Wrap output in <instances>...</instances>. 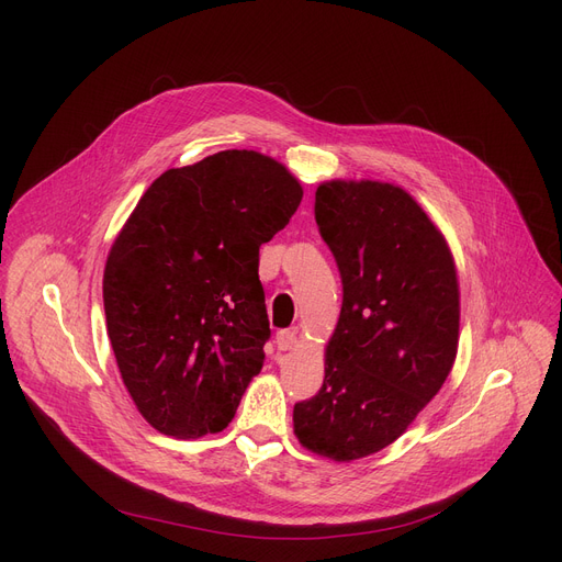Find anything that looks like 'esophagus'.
I'll use <instances>...</instances> for the list:
<instances>
[{"label": "esophagus", "instance_id": "34e87169", "mask_svg": "<svg viewBox=\"0 0 562 562\" xmlns=\"http://www.w3.org/2000/svg\"><path fill=\"white\" fill-rule=\"evenodd\" d=\"M293 344H296V333H293V330H280L276 335L278 350H289V348H293Z\"/></svg>", "mask_w": 562, "mask_h": 562}]
</instances>
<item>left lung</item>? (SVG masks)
<instances>
[{
    "instance_id": "1",
    "label": "left lung",
    "mask_w": 562,
    "mask_h": 562,
    "mask_svg": "<svg viewBox=\"0 0 562 562\" xmlns=\"http://www.w3.org/2000/svg\"><path fill=\"white\" fill-rule=\"evenodd\" d=\"M314 216L344 301L323 387L293 405V432L348 462L390 447L445 385L458 352V273L445 236L401 187L323 182Z\"/></svg>"
}]
</instances>
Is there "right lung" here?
Masks as SVG:
<instances>
[{
  "label": "right lung",
  "mask_w": 562,
  "mask_h": 562,
  "mask_svg": "<svg viewBox=\"0 0 562 562\" xmlns=\"http://www.w3.org/2000/svg\"><path fill=\"white\" fill-rule=\"evenodd\" d=\"M303 200L280 161L223 150L150 184L109 250L102 299L125 387L164 435L221 432L271 337L259 246Z\"/></svg>",
  "instance_id": "1"
}]
</instances>
